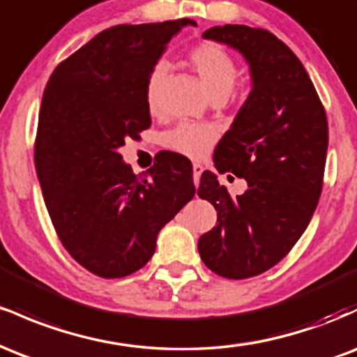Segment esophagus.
<instances>
[{
	"instance_id": "34e87169",
	"label": "esophagus",
	"mask_w": 357,
	"mask_h": 357,
	"mask_svg": "<svg viewBox=\"0 0 357 357\" xmlns=\"http://www.w3.org/2000/svg\"><path fill=\"white\" fill-rule=\"evenodd\" d=\"M203 166L202 165H192V179H195V186L199 184V178H202Z\"/></svg>"
}]
</instances>
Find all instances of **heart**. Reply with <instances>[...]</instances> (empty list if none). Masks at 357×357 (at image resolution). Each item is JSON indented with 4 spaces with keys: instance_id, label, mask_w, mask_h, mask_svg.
<instances>
[{
    "instance_id": "b5f03b06",
    "label": "heart",
    "mask_w": 357,
    "mask_h": 357,
    "mask_svg": "<svg viewBox=\"0 0 357 357\" xmlns=\"http://www.w3.org/2000/svg\"><path fill=\"white\" fill-rule=\"evenodd\" d=\"M188 61L211 99L213 97L227 99L230 96L238 79V67L233 56L221 45L213 42L199 43L190 52ZM166 73L167 63L159 61L147 77L146 100L149 110L158 109L159 93ZM216 137H218V129L215 126L181 122L162 136V144L173 153L186 155L190 159H199L211 149Z\"/></svg>"
}]
</instances>
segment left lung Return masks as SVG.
<instances>
[{
  "label": "left lung",
  "instance_id": "8db88e82",
  "mask_svg": "<svg viewBox=\"0 0 357 357\" xmlns=\"http://www.w3.org/2000/svg\"><path fill=\"white\" fill-rule=\"evenodd\" d=\"M203 36L240 52L252 77L213 158L220 173L243 178L247 191L231 198L210 171L198 188L218 215L199 236V257L218 275L241 280L277 265L305 231L322 191L329 127L309 73L275 35L225 24Z\"/></svg>",
  "mask_w": 357,
  "mask_h": 357
}]
</instances>
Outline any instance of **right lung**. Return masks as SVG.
<instances>
[{
  "label": "right lung",
  "mask_w": 357,
  "mask_h": 357,
  "mask_svg": "<svg viewBox=\"0 0 357 357\" xmlns=\"http://www.w3.org/2000/svg\"><path fill=\"white\" fill-rule=\"evenodd\" d=\"M190 18L117 24L59 63L45 87L35 167L56 235L89 272L142 268L167 221L195 196L192 167L165 153L134 174L119 153L151 127L147 77Z\"/></svg>",
  "instance_id": "obj_1"
}]
</instances>
